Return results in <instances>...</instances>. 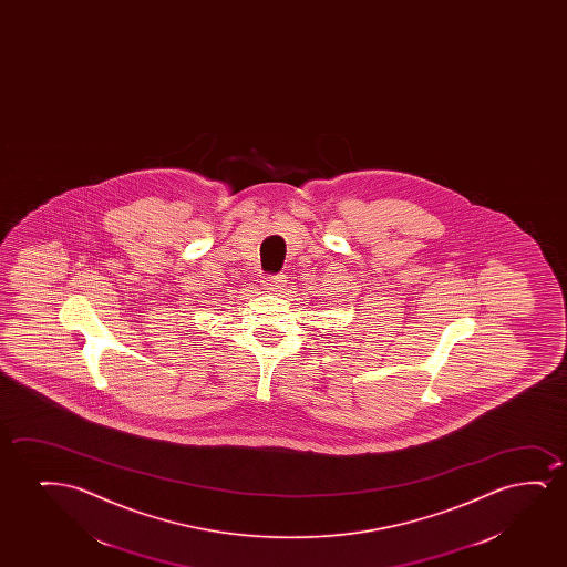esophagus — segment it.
<instances>
[{
  "instance_id": "obj_1",
  "label": "esophagus",
  "mask_w": 567,
  "mask_h": 567,
  "mask_svg": "<svg viewBox=\"0 0 567 567\" xmlns=\"http://www.w3.org/2000/svg\"><path fill=\"white\" fill-rule=\"evenodd\" d=\"M261 282H264V290H267V292H279L287 280H285V275H275V277H265Z\"/></svg>"
}]
</instances>
